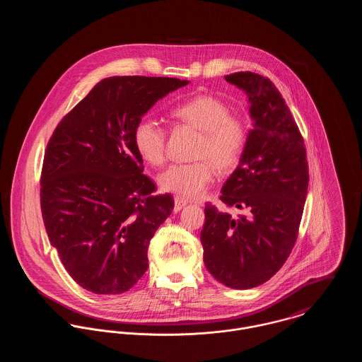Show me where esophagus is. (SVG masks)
Here are the masks:
<instances>
[{"instance_id":"esophagus-1","label":"esophagus","mask_w":362,"mask_h":362,"mask_svg":"<svg viewBox=\"0 0 362 362\" xmlns=\"http://www.w3.org/2000/svg\"><path fill=\"white\" fill-rule=\"evenodd\" d=\"M187 205H188V201L181 199V198H175L174 199V211H180L182 207H185Z\"/></svg>"}]
</instances>
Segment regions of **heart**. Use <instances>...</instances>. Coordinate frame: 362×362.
Here are the masks:
<instances>
[{"instance_id": "obj_1", "label": "heart", "mask_w": 362, "mask_h": 362, "mask_svg": "<svg viewBox=\"0 0 362 362\" xmlns=\"http://www.w3.org/2000/svg\"><path fill=\"white\" fill-rule=\"evenodd\" d=\"M174 115L202 132L198 146V163L170 165L158 177L161 188L182 198H198L211 184L214 170H233L244 153L247 144L245 125L235 117L228 104L218 98L202 95L174 108ZM134 144L141 157L161 165L167 153V132L149 117L141 118L134 128Z\"/></svg>"}]
</instances>
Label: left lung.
<instances>
[{
  "instance_id": "1",
  "label": "left lung",
  "mask_w": 362,
  "mask_h": 362,
  "mask_svg": "<svg viewBox=\"0 0 362 362\" xmlns=\"http://www.w3.org/2000/svg\"><path fill=\"white\" fill-rule=\"evenodd\" d=\"M226 81L247 95L252 129L220 199L244 214L231 216L207 204L201 243L209 273L230 288L247 290L274 276L294 248L308 161L290 108L267 78L247 71Z\"/></svg>"
}]
</instances>
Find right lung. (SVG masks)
Here are the masks:
<instances>
[{
    "mask_svg": "<svg viewBox=\"0 0 362 362\" xmlns=\"http://www.w3.org/2000/svg\"><path fill=\"white\" fill-rule=\"evenodd\" d=\"M177 78L111 76L57 125L43 161L40 206L69 276L95 294L128 291L148 270V248L171 214L173 197L152 195L134 144L136 122Z\"/></svg>",
    "mask_w": 362,
    "mask_h": 362,
    "instance_id": "right-lung-1",
    "label": "right lung"
}]
</instances>
